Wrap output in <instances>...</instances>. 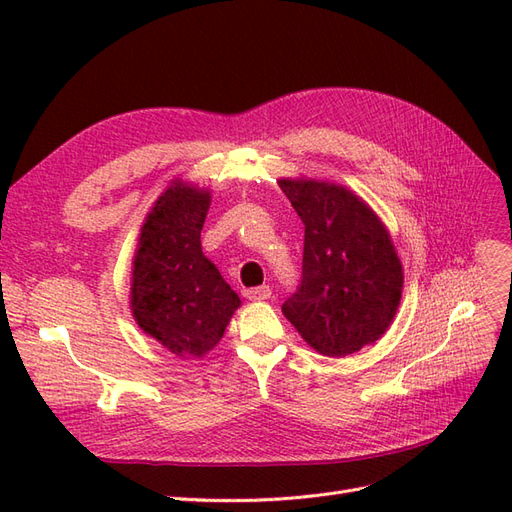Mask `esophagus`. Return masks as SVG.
<instances>
[{
    "label": "esophagus",
    "mask_w": 512,
    "mask_h": 512,
    "mask_svg": "<svg viewBox=\"0 0 512 512\" xmlns=\"http://www.w3.org/2000/svg\"><path fill=\"white\" fill-rule=\"evenodd\" d=\"M243 297H247L250 301H267L271 297V288L269 286L247 288V290H243Z\"/></svg>",
    "instance_id": "34e87169"
}]
</instances>
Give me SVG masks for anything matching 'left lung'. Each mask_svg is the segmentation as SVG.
<instances>
[{"label": "left lung", "mask_w": 512, "mask_h": 512, "mask_svg": "<svg viewBox=\"0 0 512 512\" xmlns=\"http://www.w3.org/2000/svg\"><path fill=\"white\" fill-rule=\"evenodd\" d=\"M305 226L297 292L282 305L305 342L346 356L389 329L404 286L389 232L361 198L333 183L280 181Z\"/></svg>", "instance_id": "1"}]
</instances>
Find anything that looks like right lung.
I'll list each match as a JSON object with an SVG mask.
<instances>
[{
    "mask_svg": "<svg viewBox=\"0 0 512 512\" xmlns=\"http://www.w3.org/2000/svg\"><path fill=\"white\" fill-rule=\"evenodd\" d=\"M209 192L175 183L141 230L132 271V314L145 333L179 356H203L241 305L200 247Z\"/></svg>",
    "mask_w": 512,
    "mask_h": 512,
    "instance_id": "obj_1",
    "label": "right lung"
}]
</instances>
